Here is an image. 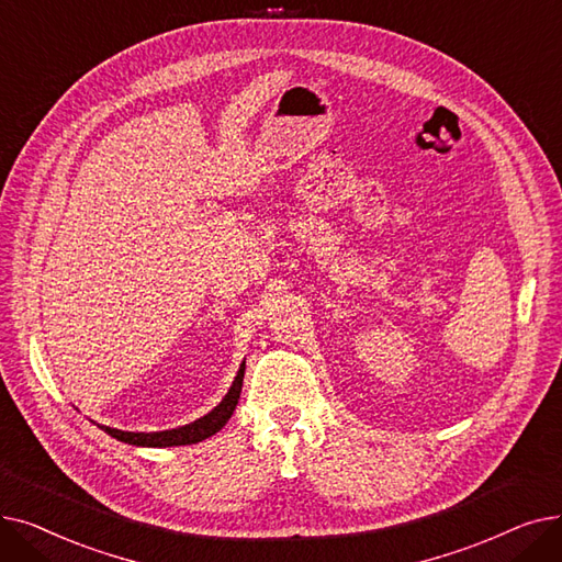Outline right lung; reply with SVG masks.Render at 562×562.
I'll list each match as a JSON object with an SVG mask.
<instances>
[{
	"label": "right lung",
	"mask_w": 562,
	"mask_h": 562,
	"mask_svg": "<svg viewBox=\"0 0 562 562\" xmlns=\"http://www.w3.org/2000/svg\"><path fill=\"white\" fill-rule=\"evenodd\" d=\"M243 380H245V361L239 363L237 375L228 389V393L224 395L222 403L207 412L205 416L196 418L194 423H187L180 427H173V430H162V432H125V430H116V427H106V425H98L100 430H104L110 437L130 443V446H144V448H167V446H190V443H199L207 437H212L215 432H220L222 427L228 423V418L235 412V405L239 400V393H243Z\"/></svg>",
	"instance_id": "1"
}]
</instances>
